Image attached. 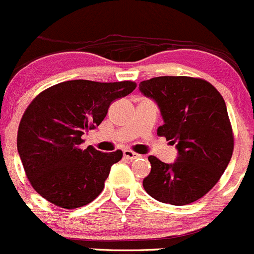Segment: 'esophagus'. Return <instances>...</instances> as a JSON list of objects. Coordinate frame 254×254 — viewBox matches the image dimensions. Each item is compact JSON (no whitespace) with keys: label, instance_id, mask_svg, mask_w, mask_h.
Returning <instances> with one entry per match:
<instances>
[{"label":"esophagus","instance_id":"34e87169","mask_svg":"<svg viewBox=\"0 0 254 254\" xmlns=\"http://www.w3.org/2000/svg\"><path fill=\"white\" fill-rule=\"evenodd\" d=\"M124 157L127 158V159H129V160H133V159H137V158H139L140 154L133 152V150L126 149V150H124Z\"/></svg>","mask_w":254,"mask_h":254}]
</instances>
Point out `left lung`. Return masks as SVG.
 Segmentation results:
<instances>
[{"instance_id":"left-lung-1","label":"left lung","mask_w":254,"mask_h":254,"mask_svg":"<svg viewBox=\"0 0 254 254\" xmlns=\"http://www.w3.org/2000/svg\"><path fill=\"white\" fill-rule=\"evenodd\" d=\"M144 96L154 100L164 125L157 134L177 143L178 158L167 164L154 155L145 191L164 204H191L220 180L233 153V132L223 97L200 77L159 76L139 84Z\"/></svg>"}]
</instances>
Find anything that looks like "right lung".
<instances>
[{
    "label": "right lung",
    "instance_id": "add662e5",
    "mask_svg": "<svg viewBox=\"0 0 254 254\" xmlns=\"http://www.w3.org/2000/svg\"><path fill=\"white\" fill-rule=\"evenodd\" d=\"M133 81L69 80L37 95L22 116L17 148L33 189L55 206L77 209L104 190L122 150L81 149L82 134L106 117L112 101L135 89Z\"/></svg>",
    "mask_w": 254,
    "mask_h": 254
}]
</instances>
